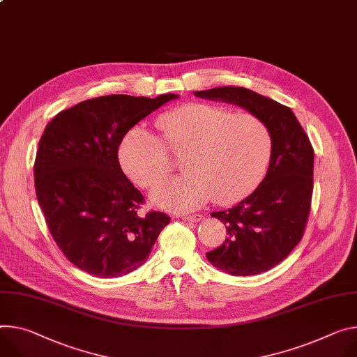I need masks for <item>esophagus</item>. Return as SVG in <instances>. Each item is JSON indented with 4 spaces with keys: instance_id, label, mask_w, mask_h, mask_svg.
Returning a JSON list of instances; mask_svg holds the SVG:
<instances>
[{
    "instance_id": "obj_1",
    "label": "esophagus",
    "mask_w": 357,
    "mask_h": 357,
    "mask_svg": "<svg viewBox=\"0 0 357 357\" xmlns=\"http://www.w3.org/2000/svg\"><path fill=\"white\" fill-rule=\"evenodd\" d=\"M179 218L182 220H186V222H199L202 219V215H199V213H195V215H179Z\"/></svg>"
}]
</instances>
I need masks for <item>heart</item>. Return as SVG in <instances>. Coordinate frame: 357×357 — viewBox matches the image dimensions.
<instances>
[{
  "instance_id": "1",
  "label": "heart",
  "mask_w": 357,
  "mask_h": 357,
  "mask_svg": "<svg viewBox=\"0 0 357 357\" xmlns=\"http://www.w3.org/2000/svg\"><path fill=\"white\" fill-rule=\"evenodd\" d=\"M168 148L186 151L183 175L160 183L151 193L155 205L189 211L213 199L241 201L262 179L272 151L266 123L252 114H235L209 104H189L156 119ZM125 172L138 185L151 188L171 172L168 151L155 134L134 128L119 149Z\"/></svg>"
}]
</instances>
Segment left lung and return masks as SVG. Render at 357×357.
I'll return each mask as SVG.
<instances>
[{"mask_svg": "<svg viewBox=\"0 0 357 357\" xmlns=\"http://www.w3.org/2000/svg\"><path fill=\"white\" fill-rule=\"evenodd\" d=\"M198 98L238 105L261 118L272 151L264 181L238 205L211 216L226 226L228 238L206 253L208 261L232 276L266 272L301 242L313 192V148L290 108L242 86L193 92Z\"/></svg>", "mask_w": 357, "mask_h": 357, "instance_id": "8db88e82", "label": "left lung"}]
</instances>
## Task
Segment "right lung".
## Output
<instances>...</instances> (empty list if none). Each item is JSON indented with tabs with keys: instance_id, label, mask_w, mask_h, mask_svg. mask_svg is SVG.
Listing matches in <instances>:
<instances>
[{
	"instance_id": "right-lung-1",
	"label": "right lung",
	"mask_w": 357,
	"mask_h": 357,
	"mask_svg": "<svg viewBox=\"0 0 357 357\" xmlns=\"http://www.w3.org/2000/svg\"><path fill=\"white\" fill-rule=\"evenodd\" d=\"M178 98L98 96L45 126L34 165L37 199L54 241L81 271L96 278L131 273L171 222L162 212L139 215L144 197L122 172L118 148L129 129Z\"/></svg>"
}]
</instances>
